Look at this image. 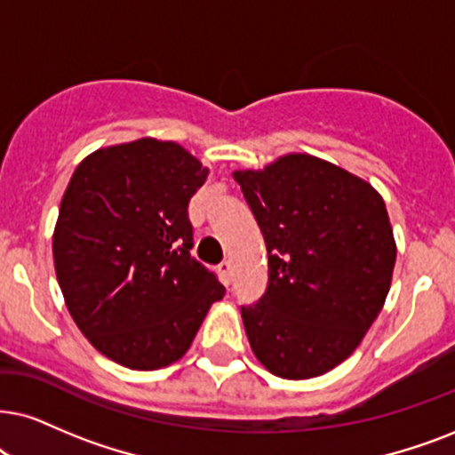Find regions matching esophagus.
Listing matches in <instances>:
<instances>
[{"instance_id":"obj_1","label":"esophagus","mask_w":455,"mask_h":455,"mask_svg":"<svg viewBox=\"0 0 455 455\" xmlns=\"http://www.w3.org/2000/svg\"><path fill=\"white\" fill-rule=\"evenodd\" d=\"M218 273H220L224 285H231V262L224 260L218 264Z\"/></svg>"}]
</instances>
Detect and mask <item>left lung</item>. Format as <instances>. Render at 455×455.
<instances>
[{
	"instance_id": "1",
	"label": "left lung",
	"mask_w": 455,
	"mask_h": 455,
	"mask_svg": "<svg viewBox=\"0 0 455 455\" xmlns=\"http://www.w3.org/2000/svg\"><path fill=\"white\" fill-rule=\"evenodd\" d=\"M268 251V285L241 307L256 359L307 380L340 365L384 307L396 245L380 193L313 155L233 172Z\"/></svg>"
}]
</instances>
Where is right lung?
Wrapping results in <instances>:
<instances>
[{
  "label": "right lung",
  "mask_w": 455,
  "mask_h": 455,
  "mask_svg": "<svg viewBox=\"0 0 455 455\" xmlns=\"http://www.w3.org/2000/svg\"><path fill=\"white\" fill-rule=\"evenodd\" d=\"M210 170L170 140L99 148L73 172L52 237L67 308L92 347L151 371L191 347L224 285L191 256L188 201Z\"/></svg>",
  "instance_id": "right-lung-1"
}]
</instances>
